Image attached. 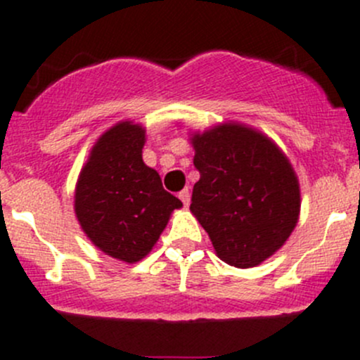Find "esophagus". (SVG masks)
Here are the masks:
<instances>
[{
	"label": "esophagus",
	"instance_id": "esophagus-1",
	"mask_svg": "<svg viewBox=\"0 0 360 360\" xmlns=\"http://www.w3.org/2000/svg\"><path fill=\"white\" fill-rule=\"evenodd\" d=\"M179 198H181V202L184 203V207L190 205V190H188V188H186V190L181 191V193H179Z\"/></svg>",
	"mask_w": 360,
	"mask_h": 360
}]
</instances>
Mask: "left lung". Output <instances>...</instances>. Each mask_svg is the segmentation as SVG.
<instances>
[{
    "mask_svg": "<svg viewBox=\"0 0 360 360\" xmlns=\"http://www.w3.org/2000/svg\"><path fill=\"white\" fill-rule=\"evenodd\" d=\"M193 148L200 179L191 212L224 263L256 266L297 223L300 184L291 163L263 134L235 123L197 134Z\"/></svg>",
    "mask_w": 360,
    "mask_h": 360,
    "instance_id": "obj_1",
    "label": "left lung"
}]
</instances>
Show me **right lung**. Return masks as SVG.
<instances>
[{"label":"right lung","mask_w":360,"mask_h":360,"mask_svg":"<svg viewBox=\"0 0 360 360\" xmlns=\"http://www.w3.org/2000/svg\"><path fill=\"white\" fill-rule=\"evenodd\" d=\"M143 146L139 125L118 123L97 141L76 184L75 210L86 237L127 263L150 252L170 212L183 205L143 162Z\"/></svg>","instance_id":"right-lung-1"}]
</instances>
